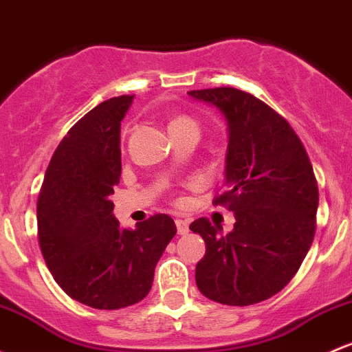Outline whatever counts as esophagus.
I'll use <instances>...</instances> for the list:
<instances>
[{
	"label": "esophagus",
	"instance_id": "34e87169",
	"mask_svg": "<svg viewBox=\"0 0 352 352\" xmlns=\"http://www.w3.org/2000/svg\"><path fill=\"white\" fill-rule=\"evenodd\" d=\"M175 226H177V232L180 235H185L188 232V222L185 219H177Z\"/></svg>",
	"mask_w": 352,
	"mask_h": 352
}]
</instances>
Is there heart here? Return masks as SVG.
<instances>
[{
	"label": "heart",
	"instance_id": "heart-1",
	"mask_svg": "<svg viewBox=\"0 0 352 352\" xmlns=\"http://www.w3.org/2000/svg\"><path fill=\"white\" fill-rule=\"evenodd\" d=\"M182 126H197V123L190 117H185V115H180V117L172 118L168 123V130L170 129H182Z\"/></svg>",
	"mask_w": 352,
	"mask_h": 352
}]
</instances>
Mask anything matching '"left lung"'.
<instances>
[{"instance_id":"8db88e82","label":"left lung","mask_w":352,"mask_h":352,"mask_svg":"<svg viewBox=\"0 0 352 352\" xmlns=\"http://www.w3.org/2000/svg\"><path fill=\"white\" fill-rule=\"evenodd\" d=\"M188 95L217 107L227 120V190L214 206L234 212V230L206 217L190 223L206 256L195 267L199 291L227 306H250L291 283L316 234L319 188L307 152L287 120L262 100L230 87Z\"/></svg>"}]
</instances>
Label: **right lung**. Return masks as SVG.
I'll list each match as a JSON object with an SVG mask.
<instances>
[{"label": "right lung", "mask_w": 352, "mask_h": 352, "mask_svg": "<svg viewBox=\"0 0 352 352\" xmlns=\"http://www.w3.org/2000/svg\"><path fill=\"white\" fill-rule=\"evenodd\" d=\"M133 95L100 103L80 118L50 160L36 204L41 254L72 299L122 309L148 294L165 247L177 234L167 214L122 229L110 195L120 182V122Z\"/></svg>", "instance_id": "obj_1"}]
</instances>
